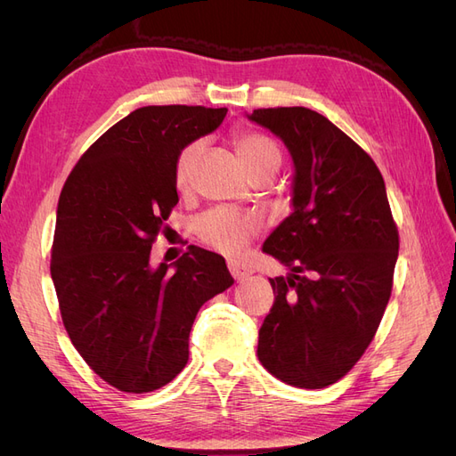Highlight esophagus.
<instances>
[{
    "label": "esophagus",
    "instance_id": "esophagus-1",
    "mask_svg": "<svg viewBox=\"0 0 456 456\" xmlns=\"http://www.w3.org/2000/svg\"><path fill=\"white\" fill-rule=\"evenodd\" d=\"M228 270L236 280H243L247 275H251V268L238 260H228Z\"/></svg>",
    "mask_w": 456,
    "mask_h": 456
}]
</instances>
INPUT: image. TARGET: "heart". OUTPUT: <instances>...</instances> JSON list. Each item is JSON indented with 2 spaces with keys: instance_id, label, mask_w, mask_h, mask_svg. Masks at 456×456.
Segmentation results:
<instances>
[{
  "instance_id": "b5f03b06",
  "label": "heart",
  "mask_w": 456,
  "mask_h": 456,
  "mask_svg": "<svg viewBox=\"0 0 456 456\" xmlns=\"http://www.w3.org/2000/svg\"><path fill=\"white\" fill-rule=\"evenodd\" d=\"M201 141H196L188 144L176 161L175 178L178 186H186L191 171L196 167V161L201 154ZM236 150L245 163L247 171L251 175L266 171V169H278L280 167V150L275 146L266 134L260 133H240L236 136ZM256 228V220L249 215H241L232 209H216L207 213L200 218L198 232L205 243H209L213 249L233 255L240 253L247 240L251 238V233Z\"/></svg>"
}]
</instances>
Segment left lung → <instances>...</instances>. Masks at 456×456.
Instances as JSON below:
<instances>
[{"label": "left lung", "instance_id": "8db88e82", "mask_svg": "<svg viewBox=\"0 0 456 456\" xmlns=\"http://www.w3.org/2000/svg\"><path fill=\"white\" fill-rule=\"evenodd\" d=\"M245 116L293 159L291 213L262 245L289 273L270 280L275 300L258 330V362L285 384L325 388L363 355L390 300L399 240L384 178L310 108Z\"/></svg>", "mask_w": 456, "mask_h": 456}]
</instances>
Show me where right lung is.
<instances>
[{"label":"right lung","mask_w":456,"mask_h":456,"mask_svg":"<svg viewBox=\"0 0 456 456\" xmlns=\"http://www.w3.org/2000/svg\"><path fill=\"white\" fill-rule=\"evenodd\" d=\"M226 112L134 110L81 156L61 191L51 278L62 322L87 365L121 392L171 382L188 362L200 308L233 283L224 256L194 245L173 265H150L151 243L178 203V156Z\"/></svg>","instance_id":"right-lung-1"}]
</instances>
